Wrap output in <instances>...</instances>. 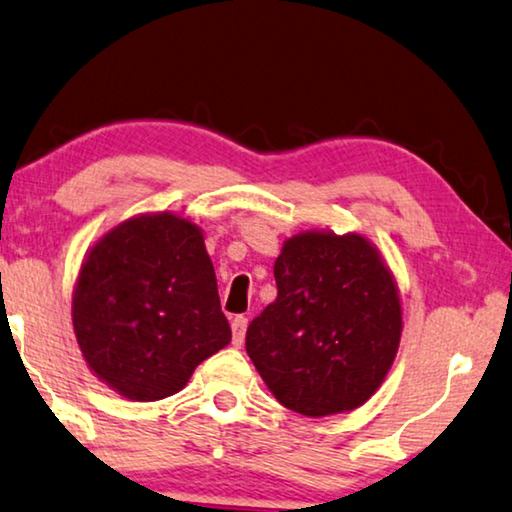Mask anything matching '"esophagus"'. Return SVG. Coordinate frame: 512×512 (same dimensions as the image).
Listing matches in <instances>:
<instances>
[{"label": "esophagus", "instance_id": "esophagus-1", "mask_svg": "<svg viewBox=\"0 0 512 512\" xmlns=\"http://www.w3.org/2000/svg\"><path fill=\"white\" fill-rule=\"evenodd\" d=\"M231 330H233V344L242 346L244 335H247V318L235 316L233 323H231Z\"/></svg>", "mask_w": 512, "mask_h": 512}]
</instances>
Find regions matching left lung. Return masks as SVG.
Returning <instances> with one entry per match:
<instances>
[{
    "label": "left lung",
    "instance_id": "left-lung-1",
    "mask_svg": "<svg viewBox=\"0 0 512 512\" xmlns=\"http://www.w3.org/2000/svg\"><path fill=\"white\" fill-rule=\"evenodd\" d=\"M277 300L247 330V353L279 404L307 418L358 409L381 388L402 339L395 274L362 233L284 240Z\"/></svg>",
    "mask_w": 512,
    "mask_h": 512
}]
</instances>
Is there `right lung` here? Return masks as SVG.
Wrapping results in <instances>:
<instances>
[{
    "instance_id": "add662e5",
    "label": "right lung",
    "mask_w": 512,
    "mask_h": 512,
    "mask_svg": "<svg viewBox=\"0 0 512 512\" xmlns=\"http://www.w3.org/2000/svg\"><path fill=\"white\" fill-rule=\"evenodd\" d=\"M71 318L90 372L131 402L175 395L231 342L201 226L175 212L136 214L87 249Z\"/></svg>"
}]
</instances>
